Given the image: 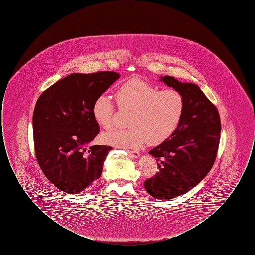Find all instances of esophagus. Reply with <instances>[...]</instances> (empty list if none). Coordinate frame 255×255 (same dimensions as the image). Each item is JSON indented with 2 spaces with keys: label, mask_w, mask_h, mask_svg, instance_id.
<instances>
[{
  "label": "esophagus",
  "mask_w": 255,
  "mask_h": 255,
  "mask_svg": "<svg viewBox=\"0 0 255 255\" xmlns=\"http://www.w3.org/2000/svg\"><path fill=\"white\" fill-rule=\"evenodd\" d=\"M127 153H128V155L130 156V157H132V158H138L139 157V153L138 152H136V151H132V150H128L127 151Z\"/></svg>",
  "instance_id": "1"
}]
</instances>
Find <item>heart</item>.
<instances>
[{
    "instance_id": "heart-1",
    "label": "heart",
    "mask_w": 255,
    "mask_h": 255,
    "mask_svg": "<svg viewBox=\"0 0 255 255\" xmlns=\"http://www.w3.org/2000/svg\"><path fill=\"white\" fill-rule=\"evenodd\" d=\"M116 99L122 110H131L127 129L113 128L103 133L110 145L137 149L145 141L155 145L163 142L178 129L184 111V99L175 89L159 90L153 83L133 77L120 86ZM116 107L106 95H100L93 104V116L103 128H109Z\"/></svg>"
}]
</instances>
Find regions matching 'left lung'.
I'll return each instance as SVG.
<instances>
[{
  "instance_id": "1",
  "label": "left lung",
  "mask_w": 255,
  "mask_h": 255,
  "mask_svg": "<svg viewBox=\"0 0 255 255\" xmlns=\"http://www.w3.org/2000/svg\"><path fill=\"white\" fill-rule=\"evenodd\" d=\"M161 81L178 90L184 99L182 121L169 138L149 151L158 162V172L147 179V192L158 200L184 194L201 182L212 168L221 137L218 109L201 89L172 76Z\"/></svg>"
}]
</instances>
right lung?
<instances>
[{
  "mask_svg": "<svg viewBox=\"0 0 255 255\" xmlns=\"http://www.w3.org/2000/svg\"><path fill=\"white\" fill-rule=\"evenodd\" d=\"M116 72L74 73L44 91L33 111L38 164L61 191L76 194L100 178L113 147L89 145L99 133L93 104L118 78Z\"/></svg>",
  "mask_w": 255,
  "mask_h": 255,
  "instance_id": "add662e5",
  "label": "right lung"
}]
</instances>
